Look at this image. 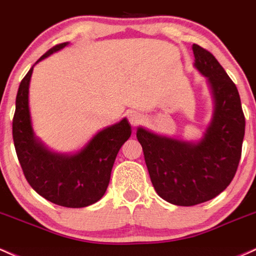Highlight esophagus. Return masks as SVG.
Listing matches in <instances>:
<instances>
[{"instance_id": "34e87169", "label": "esophagus", "mask_w": 256, "mask_h": 256, "mask_svg": "<svg viewBox=\"0 0 256 256\" xmlns=\"http://www.w3.org/2000/svg\"><path fill=\"white\" fill-rule=\"evenodd\" d=\"M128 122H131V125H132V126L138 125V124L142 122L141 114L137 113V112H134V110L128 112Z\"/></svg>"}]
</instances>
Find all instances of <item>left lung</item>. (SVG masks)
Returning a JSON list of instances; mask_svg holds the SVG:
<instances>
[{"label":"left lung","mask_w":256,"mask_h":256,"mask_svg":"<svg viewBox=\"0 0 256 256\" xmlns=\"http://www.w3.org/2000/svg\"><path fill=\"white\" fill-rule=\"evenodd\" d=\"M194 68L206 78L212 115L198 141L174 138L137 128L154 190L180 206L204 203L220 194L237 171L246 130L238 90L216 58L193 44Z\"/></svg>","instance_id":"obj_1"}]
</instances>
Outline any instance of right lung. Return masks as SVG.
I'll return each instance as SVG.
<instances>
[{
  "mask_svg": "<svg viewBox=\"0 0 256 256\" xmlns=\"http://www.w3.org/2000/svg\"><path fill=\"white\" fill-rule=\"evenodd\" d=\"M68 44L63 42L44 53L22 80L16 100L13 141L25 178L38 194L57 206L84 208L104 196L118 152L131 136V125L124 118L98 131L75 153L50 150L36 136L29 108L34 66Z\"/></svg>",
  "mask_w": 256,
  "mask_h": 256,
  "instance_id": "1",
  "label": "right lung"
}]
</instances>
